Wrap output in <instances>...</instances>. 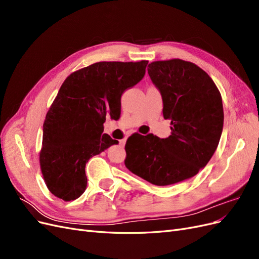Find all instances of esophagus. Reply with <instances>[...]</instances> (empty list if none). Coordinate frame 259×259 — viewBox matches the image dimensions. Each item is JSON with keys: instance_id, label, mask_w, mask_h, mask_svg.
Masks as SVG:
<instances>
[{"instance_id": "obj_1", "label": "esophagus", "mask_w": 259, "mask_h": 259, "mask_svg": "<svg viewBox=\"0 0 259 259\" xmlns=\"http://www.w3.org/2000/svg\"><path fill=\"white\" fill-rule=\"evenodd\" d=\"M125 143H126V139H122V140H120V146H121L122 148H124Z\"/></svg>"}]
</instances>
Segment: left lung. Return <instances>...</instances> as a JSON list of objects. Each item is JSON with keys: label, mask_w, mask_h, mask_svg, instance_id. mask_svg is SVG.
I'll use <instances>...</instances> for the list:
<instances>
[{"label": "left lung", "mask_w": 259, "mask_h": 259, "mask_svg": "<svg viewBox=\"0 0 259 259\" xmlns=\"http://www.w3.org/2000/svg\"><path fill=\"white\" fill-rule=\"evenodd\" d=\"M148 67L171 133L162 139L152 134L130 137L124 163L153 185H173L197 175L213 156L224 126L222 95L204 70L190 61L161 60Z\"/></svg>", "instance_id": "8db88e82"}]
</instances>
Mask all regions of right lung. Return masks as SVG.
Listing matches in <instances>:
<instances>
[{
	"instance_id": "obj_1",
	"label": "right lung",
	"mask_w": 259,
	"mask_h": 259,
	"mask_svg": "<svg viewBox=\"0 0 259 259\" xmlns=\"http://www.w3.org/2000/svg\"><path fill=\"white\" fill-rule=\"evenodd\" d=\"M147 60L100 61L70 74L46 113L40 166L49 190L72 201L86 189L85 165L117 140L104 134L106 117L117 120L121 96L146 73Z\"/></svg>"
}]
</instances>
